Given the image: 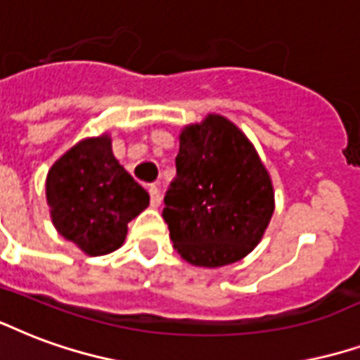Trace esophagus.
Returning <instances> with one entry per match:
<instances>
[{
    "label": "esophagus",
    "instance_id": "esophagus-1",
    "mask_svg": "<svg viewBox=\"0 0 360 360\" xmlns=\"http://www.w3.org/2000/svg\"><path fill=\"white\" fill-rule=\"evenodd\" d=\"M148 194H150V206L158 207L160 202H162V196H160V188L156 185H150L148 187Z\"/></svg>",
    "mask_w": 360,
    "mask_h": 360
}]
</instances>
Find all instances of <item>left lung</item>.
<instances>
[{"label": "left lung", "instance_id": "left-lung-1", "mask_svg": "<svg viewBox=\"0 0 360 360\" xmlns=\"http://www.w3.org/2000/svg\"><path fill=\"white\" fill-rule=\"evenodd\" d=\"M177 175L164 196L173 248L196 267H223L254 250L275 212V193L254 145L210 114L179 135Z\"/></svg>", "mask_w": 360, "mask_h": 360}]
</instances>
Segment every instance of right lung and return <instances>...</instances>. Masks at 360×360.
<instances>
[{
	"mask_svg": "<svg viewBox=\"0 0 360 360\" xmlns=\"http://www.w3.org/2000/svg\"><path fill=\"white\" fill-rule=\"evenodd\" d=\"M58 234L87 255L118 250L127 223L148 206V193L120 166L108 135L79 141L55 162L45 181Z\"/></svg>",
	"mask_w": 360,
	"mask_h": 360,
	"instance_id": "1",
	"label": "right lung"
}]
</instances>
